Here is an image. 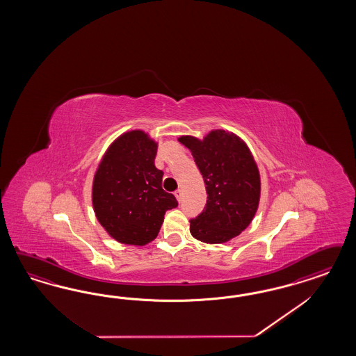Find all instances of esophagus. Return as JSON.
Listing matches in <instances>:
<instances>
[{
    "instance_id": "esophagus-1",
    "label": "esophagus",
    "mask_w": 356,
    "mask_h": 356,
    "mask_svg": "<svg viewBox=\"0 0 356 356\" xmlns=\"http://www.w3.org/2000/svg\"><path fill=\"white\" fill-rule=\"evenodd\" d=\"M175 197H176V200L180 202V201H181V197H183V191H181V189H177V191L175 192Z\"/></svg>"
}]
</instances>
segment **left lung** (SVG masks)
I'll list each match as a JSON object with an SVG mask.
<instances>
[{
	"mask_svg": "<svg viewBox=\"0 0 356 356\" xmlns=\"http://www.w3.org/2000/svg\"><path fill=\"white\" fill-rule=\"evenodd\" d=\"M188 147L204 176L205 210L191 220V234L206 244H222L238 236L259 209L261 177L248 145L232 131L214 129L202 140L177 138Z\"/></svg>",
	"mask_w": 356,
	"mask_h": 356,
	"instance_id": "left-lung-1",
	"label": "left lung"
}]
</instances>
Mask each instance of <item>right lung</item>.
Here are the masks:
<instances>
[{
	"instance_id": "1",
	"label": "right lung",
	"mask_w": 356,
	"mask_h": 356,
	"mask_svg": "<svg viewBox=\"0 0 356 356\" xmlns=\"http://www.w3.org/2000/svg\"><path fill=\"white\" fill-rule=\"evenodd\" d=\"M158 142L143 130L113 140L97 165L91 201L100 226L121 244L143 247L158 236L167 210L177 206L154 164Z\"/></svg>"
}]
</instances>
